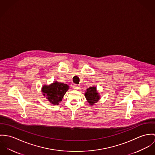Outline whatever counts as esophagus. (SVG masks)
I'll return each instance as SVG.
<instances>
[{
    "label": "esophagus",
    "instance_id": "esophagus-1",
    "mask_svg": "<svg viewBox=\"0 0 155 155\" xmlns=\"http://www.w3.org/2000/svg\"><path fill=\"white\" fill-rule=\"evenodd\" d=\"M72 88L74 90H78L80 88V86H79L78 84H74L72 86Z\"/></svg>",
    "mask_w": 155,
    "mask_h": 155
}]
</instances>
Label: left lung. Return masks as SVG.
<instances>
[{
  "instance_id": "left-lung-1",
  "label": "left lung",
  "mask_w": 155,
  "mask_h": 155,
  "mask_svg": "<svg viewBox=\"0 0 155 155\" xmlns=\"http://www.w3.org/2000/svg\"><path fill=\"white\" fill-rule=\"evenodd\" d=\"M87 101L89 104L92 106L94 103H97L101 99V96L97 92V88L95 86L90 87L86 90L84 93Z\"/></svg>"
}]
</instances>
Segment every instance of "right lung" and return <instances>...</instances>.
I'll list each match as a JSON object with an SVG mask.
<instances>
[{
  "mask_svg": "<svg viewBox=\"0 0 155 155\" xmlns=\"http://www.w3.org/2000/svg\"><path fill=\"white\" fill-rule=\"evenodd\" d=\"M69 88V86L67 84L55 81L49 85L42 86L41 92L50 103L58 105Z\"/></svg>",
  "mask_w": 155,
  "mask_h": 155,
  "instance_id": "right-lung-1",
  "label": "right lung"
}]
</instances>
